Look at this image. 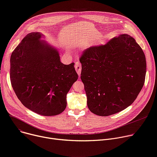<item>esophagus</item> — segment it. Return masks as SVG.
<instances>
[{
	"label": "esophagus",
	"instance_id": "obj_1",
	"mask_svg": "<svg viewBox=\"0 0 157 157\" xmlns=\"http://www.w3.org/2000/svg\"><path fill=\"white\" fill-rule=\"evenodd\" d=\"M75 67V69L78 75H79V76H80L81 72V64L79 63H76Z\"/></svg>",
	"mask_w": 157,
	"mask_h": 157
}]
</instances>
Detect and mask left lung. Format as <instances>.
I'll return each mask as SVG.
<instances>
[{
	"instance_id": "8db88e82",
	"label": "left lung",
	"mask_w": 157,
	"mask_h": 157,
	"mask_svg": "<svg viewBox=\"0 0 157 157\" xmlns=\"http://www.w3.org/2000/svg\"><path fill=\"white\" fill-rule=\"evenodd\" d=\"M79 61L88 107L96 115L109 116L124 109L143 88L145 56L130 35L121 34L105 45L88 48Z\"/></svg>"
}]
</instances>
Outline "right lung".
<instances>
[{"label": "right lung", "instance_id": "add662e5", "mask_svg": "<svg viewBox=\"0 0 157 157\" xmlns=\"http://www.w3.org/2000/svg\"><path fill=\"white\" fill-rule=\"evenodd\" d=\"M28 34L10 56V78L18 99L27 108L43 116L61 113L66 95L78 75L75 63L60 61L58 50L41 38Z\"/></svg>", "mask_w": 157, "mask_h": 157}]
</instances>
